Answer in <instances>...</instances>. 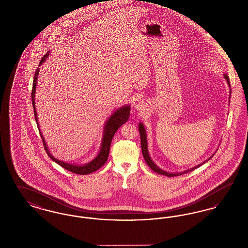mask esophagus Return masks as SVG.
I'll return each mask as SVG.
<instances>
[{"label":"esophagus","instance_id":"esophagus-1","mask_svg":"<svg viewBox=\"0 0 248 248\" xmlns=\"http://www.w3.org/2000/svg\"><path fill=\"white\" fill-rule=\"evenodd\" d=\"M145 108H146V103L143 100H140L135 104V108L139 111H141L143 109H145Z\"/></svg>","mask_w":248,"mask_h":248}]
</instances>
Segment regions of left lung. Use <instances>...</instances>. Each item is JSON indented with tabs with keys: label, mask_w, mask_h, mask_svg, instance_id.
I'll return each instance as SVG.
<instances>
[{
	"label": "left lung",
	"mask_w": 248,
	"mask_h": 248,
	"mask_svg": "<svg viewBox=\"0 0 248 248\" xmlns=\"http://www.w3.org/2000/svg\"><path fill=\"white\" fill-rule=\"evenodd\" d=\"M224 78L225 80H226V82H227L228 84H229L230 88H231L230 79H229V77H228V75H227V74H224ZM230 92L232 93V90H231ZM230 95H231V94H230ZM139 130H140V140H141V150L143 157H144V159H145V161H146L147 165H149V166L152 168V170L154 171L155 173H157V174L165 175L166 177H169L180 176V175H183V174L188 173V172L191 171V170H194L195 168H198V167L202 165V164H204L205 162H207L208 160H210V158H212L213 155L210 157V158H209V159H208V160H206V161H205V162H203L202 164L196 165V166H194V167H192V168H189L188 170L183 171V172H179V173H169V172H166V171L163 170V169H161L159 166H157V165L154 164V161L152 160V158H151V156H150V154H149V151H148V141H147V133H146V129H145V127H144V124H143L142 123H140V124H139Z\"/></svg>",
	"instance_id": "obj_1"
}]
</instances>
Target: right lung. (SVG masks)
I'll use <instances>...</instances> for the list:
<instances>
[{"label":"right lung","instance_id":"obj_1","mask_svg":"<svg viewBox=\"0 0 248 248\" xmlns=\"http://www.w3.org/2000/svg\"><path fill=\"white\" fill-rule=\"evenodd\" d=\"M49 56V52H47L44 57L42 60L40 61L39 64V68L36 70L35 74H34V80H33V84H32V91H31V99H32V105H33V109H34V116H35L36 123H37V126L38 129L40 131V135L42 137V140L44 142V146L46 149V152L48 156L57 164H59L60 166L64 167L65 169H67L68 171H71L74 174H78V175H87L90 173H93L94 171H96L97 169H99L102 165H105V163L108 160V154H109V148H110V144L112 138L115 134V132L117 131L120 126H122L124 123L127 122V120L129 118L130 115V105H124V106L121 107L120 108H117L110 116L104 125V129H103V137H102V141L100 145V150L98 152L97 155L94 157L92 161H90L89 163L85 164V165H73L70 163H65L63 161H60L59 159L55 158L52 154H50L49 150H48L47 145L45 140V138L43 137V134L39 127V123H38V117H37V111L35 109V92L36 86H37V80H38V75H39V70H40V66L46 60Z\"/></svg>","mask_w":248,"mask_h":248}]
</instances>
